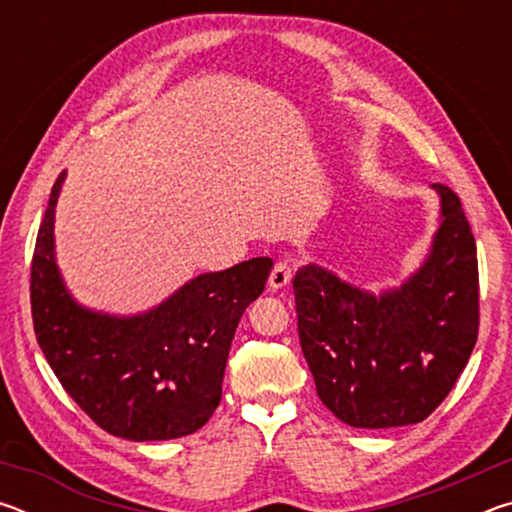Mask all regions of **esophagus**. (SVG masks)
<instances>
[{"label": "esophagus", "instance_id": "34e87169", "mask_svg": "<svg viewBox=\"0 0 512 512\" xmlns=\"http://www.w3.org/2000/svg\"><path fill=\"white\" fill-rule=\"evenodd\" d=\"M293 277V266L289 262H277L271 271V277H268V287L271 291H277L282 287H287Z\"/></svg>", "mask_w": 512, "mask_h": 512}]
</instances>
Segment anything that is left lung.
Listing matches in <instances>:
<instances>
[{"mask_svg":"<svg viewBox=\"0 0 512 512\" xmlns=\"http://www.w3.org/2000/svg\"><path fill=\"white\" fill-rule=\"evenodd\" d=\"M440 228L418 273L375 298L316 264L293 277L298 334L316 391L357 429L427 420L479 336V262L461 198L436 183Z\"/></svg>","mask_w":512,"mask_h":512,"instance_id":"left-lung-1","label":"left lung"}]
</instances>
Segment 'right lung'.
I'll list each match as a JSON object with an SVG mask.
<instances>
[{"label": "right lung", "instance_id": "right-lung-1", "mask_svg": "<svg viewBox=\"0 0 512 512\" xmlns=\"http://www.w3.org/2000/svg\"><path fill=\"white\" fill-rule=\"evenodd\" d=\"M51 187L31 262V316L42 354L69 397L112 436L171 440L212 418L239 318L262 296L273 259L253 257L187 282L160 307L117 318L69 296L54 262Z\"/></svg>", "mask_w": 512, "mask_h": 512}]
</instances>
